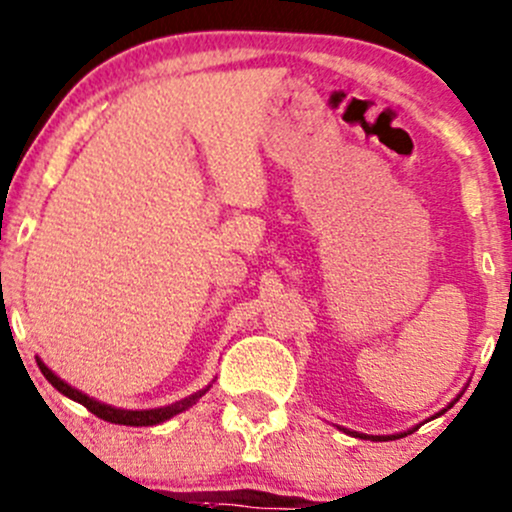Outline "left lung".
<instances>
[{"instance_id": "left-lung-1", "label": "left lung", "mask_w": 512, "mask_h": 512, "mask_svg": "<svg viewBox=\"0 0 512 512\" xmlns=\"http://www.w3.org/2000/svg\"><path fill=\"white\" fill-rule=\"evenodd\" d=\"M459 396H462V393H459ZM459 396L457 398H454V401L452 403H449V406L447 408H452L454 406V403H457L459 401ZM447 408H442V411L440 413H435V415H432V418H437V415H442V413H447ZM342 430H345V432H350V435H355V437H359V440H398V437H406V435H411V432L415 430H406V432H396V435H364V432H352V430H347V428H342Z\"/></svg>"}]
</instances>
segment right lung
<instances>
[{
	"mask_svg": "<svg viewBox=\"0 0 512 512\" xmlns=\"http://www.w3.org/2000/svg\"><path fill=\"white\" fill-rule=\"evenodd\" d=\"M38 367H41L43 376H46L50 384H53L55 389L63 393V396L72 398V401H77V403H82V406L87 408L89 413H94L97 418L106 420V423L131 425V428H148V425L165 423V420H170V418H174V415H179V413L187 411V408H192L194 403L199 401V398L211 389V384H209L206 389L196 391V393H192V396L182 398V401H177V403H170V406L145 408V411H128V408H116V406H109V403H101V401H97V398L87 396V393H82L80 389H75V386H70L67 381L60 379V376L55 374L53 369H48L46 364H43V359H38Z\"/></svg>",
	"mask_w": 512,
	"mask_h": 512,
	"instance_id": "add662e5",
	"label": "right lung"
}]
</instances>
